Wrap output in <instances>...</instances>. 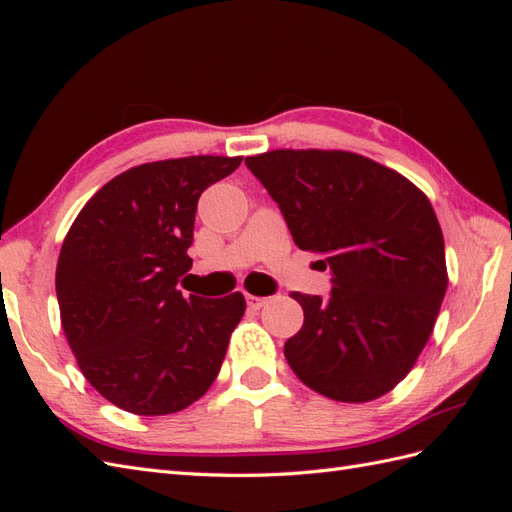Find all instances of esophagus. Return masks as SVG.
I'll return each mask as SVG.
<instances>
[{"instance_id":"34e87169","label":"esophagus","mask_w":512,"mask_h":512,"mask_svg":"<svg viewBox=\"0 0 512 512\" xmlns=\"http://www.w3.org/2000/svg\"><path fill=\"white\" fill-rule=\"evenodd\" d=\"M245 301H247V307H250V309H260L262 305L267 303L265 297H256V294H245Z\"/></svg>"}]
</instances>
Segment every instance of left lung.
<instances>
[{"label": "left lung", "instance_id": "1", "mask_svg": "<svg viewBox=\"0 0 512 512\" xmlns=\"http://www.w3.org/2000/svg\"><path fill=\"white\" fill-rule=\"evenodd\" d=\"M245 164L299 250L331 269L329 299L292 292L305 318L284 344L288 365L344 404L393 391L431 337L448 286L429 198L397 170L342 149H275Z\"/></svg>", "mask_w": 512, "mask_h": 512}]
</instances>
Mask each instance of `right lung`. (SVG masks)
Returning <instances> with one entry per match:
<instances>
[{"instance_id":"right-lung-1","label":"right lung","mask_w":512,"mask_h":512,"mask_svg":"<svg viewBox=\"0 0 512 512\" xmlns=\"http://www.w3.org/2000/svg\"><path fill=\"white\" fill-rule=\"evenodd\" d=\"M241 156L132 166L91 196L61 245V327L83 376L117 408L164 416L218 378L245 297H183L198 198Z\"/></svg>"}]
</instances>
